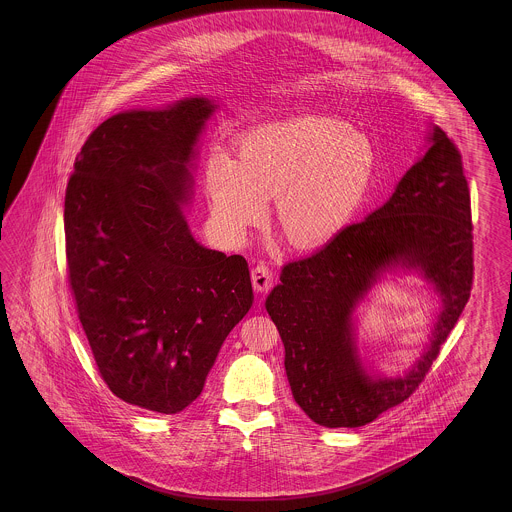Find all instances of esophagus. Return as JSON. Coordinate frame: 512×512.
Returning a JSON list of instances; mask_svg holds the SVG:
<instances>
[{"label": "esophagus", "instance_id": "esophagus-1", "mask_svg": "<svg viewBox=\"0 0 512 512\" xmlns=\"http://www.w3.org/2000/svg\"><path fill=\"white\" fill-rule=\"evenodd\" d=\"M251 278L256 293H267L272 287V282H274V274H272L271 269H269L267 265H263V263L256 265V267L252 269Z\"/></svg>", "mask_w": 512, "mask_h": 512}]
</instances>
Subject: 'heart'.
Masks as SVG:
<instances>
[{
  "label": "heart",
  "instance_id": "b5f03b06",
  "mask_svg": "<svg viewBox=\"0 0 512 512\" xmlns=\"http://www.w3.org/2000/svg\"><path fill=\"white\" fill-rule=\"evenodd\" d=\"M375 170L371 142L324 115L261 124L238 142V159L214 152L205 168L212 216L241 243L276 196V221L300 251L337 238L362 207Z\"/></svg>",
  "mask_w": 512,
  "mask_h": 512
}]
</instances>
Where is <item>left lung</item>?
<instances>
[{"instance_id":"left-lung-1","label":"left lung","mask_w":512,"mask_h":512,"mask_svg":"<svg viewBox=\"0 0 512 512\" xmlns=\"http://www.w3.org/2000/svg\"><path fill=\"white\" fill-rule=\"evenodd\" d=\"M392 197L304 260L287 263L265 300L285 348L294 401L316 425L357 428L423 382L472 287V219L461 153L439 126ZM417 270L442 298L431 342L395 378L371 376L356 348L354 309L388 271Z\"/></svg>"}]
</instances>
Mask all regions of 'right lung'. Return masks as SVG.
Masks as SVG:
<instances>
[{"label":"right lung","mask_w":512,"mask_h":512,"mask_svg":"<svg viewBox=\"0 0 512 512\" xmlns=\"http://www.w3.org/2000/svg\"><path fill=\"white\" fill-rule=\"evenodd\" d=\"M216 109L192 97L117 113L87 137L67 183L69 285L100 377L159 414L196 401L254 300L245 258L203 247L183 212Z\"/></svg>","instance_id":"obj_1"}]
</instances>
